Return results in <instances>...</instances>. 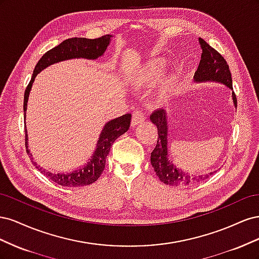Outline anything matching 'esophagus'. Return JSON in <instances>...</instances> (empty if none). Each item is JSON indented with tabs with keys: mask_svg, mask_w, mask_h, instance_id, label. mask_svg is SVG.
Masks as SVG:
<instances>
[{
	"mask_svg": "<svg viewBox=\"0 0 259 259\" xmlns=\"http://www.w3.org/2000/svg\"><path fill=\"white\" fill-rule=\"evenodd\" d=\"M145 120V116L143 114V112L139 110H135L133 112V117H132V126H136V125L143 123Z\"/></svg>",
	"mask_w": 259,
	"mask_h": 259,
	"instance_id": "34e87169",
	"label": "esophagus"
}]
</instances>
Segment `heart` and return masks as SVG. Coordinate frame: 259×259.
I'll use <instances>...</instances> for the list:
<instances>
[{
	"instance_id": "heart-1",
	"label": "heart",
	"mask_w": 259,
	"mask_h": 259,
	"mask_svg": "<svg viewBox=\"0 0 259 259\" xmlns=\"http://www.w3.org/2000/svg\"><path fill=\"white\" fill-rule=\"evenodd\" d=\"M165 60L153 59L140 68L134 75V82L139 86H149L158 83L162 80L165 71ZM175 77H167L164 80L155 94V104L164 105L170 98L175 89Z\"/></svg>"
}]
</instances>
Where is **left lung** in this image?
<instances>
[{"mask_svg":"<svg viewBox=\"0 0 259 259\" xmlns=\"http://www.w3.org/2000/svg\"><path fill=\"white\" fill-rule=\"evenodd\" d=\"M199 42L202 49V55L200 64L194 73L195 83L215 82L226 85L227 88L232 91V79L225 58L215 51L213 48L203 40L199 38ZM233 105L237 108V98L232 92ZM151 122L158 127V143L151 152V164L152 167L158 175L159 179L164 184L169 186H191L198 184L202 180L206 179L215 170L204 175H192L188 171H185L177 167L175 164L169 160L168 154V123H167V112L165 109H158L150 115Z\"/></svg>","mask_w":259,"mask_h":259,"instance_id":"obj_1","label":"left lung"}]
</instances>
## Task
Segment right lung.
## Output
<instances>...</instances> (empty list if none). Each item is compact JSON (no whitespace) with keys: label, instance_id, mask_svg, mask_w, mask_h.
Listing matches in <instances>:
<instances>
[{"label":"right lung","instance_id":"1","mask_svg":"<svg viewBox=\"0 0 259 259\" xmlns=\"http://www.w3.org/2000/svg\"><path fill=\"white\" fill-rule=\"evenodd\" d=\"M113 35L107 34L98 38H85V37H72L61 42L56 48L52 49L48 53H45L42 58L38 60L34 71L31 77V81L27 86L25 92V100H23V116L26 121V111L28 106V99L32 84L35 80V76L43 71L48 67L58 64L60 61L70 60V59H88V60H96L100 58L105 54L107 48L111 42V37ZM132 114L126 113L122 116L115 117L113 120L108 121L101 133L96 144V149L89 162L84 166L77 168L72 171H66V173H54L52 170H46L43 167H40L32 158V153H30V149L28 147V134L27 126H25L26 132V148L27 152L30 155L31 162L33 165L41 171V173L53 180L60 186L64 187H82L88 186L95 183L103 173L106 165L107 155L110 152V148L115 142L116 138H119L124 133H126L131 125Z\"/></svg>","mask_w":259,"mask_h":259}]
</instances>
